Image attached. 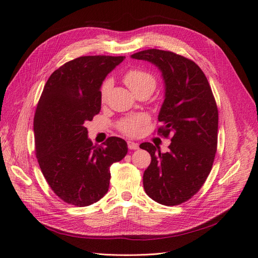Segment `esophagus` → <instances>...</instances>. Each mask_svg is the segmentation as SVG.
<instances>
[{
    "label": "esophagus",
    "instance_id": "1",
    "mask_svg": "<svg viewBox=\"0 0 258 258\" xmlns=\"http://www.w3.org/2000/svg\"><path fill=\"white\" fill-rule=\"evenodd\" d=\"M127 144H128L129 150L136 151V150H138V148H139V144H138V143H135V142H132V141H128Z\"/></svg>",
    "mask_w": 258,
    "mask_h": 258
}]
</instances>
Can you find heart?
Here are the masks:
<instances>
[{
	"instance_id": "heart-1",
	"label": "heart",
	"mask_w": 258,
	"mask_h": 258,
	"mask_svg": "<svg viewBox=\"0 0 258 258\" xmlns=\"http://www.w3.org/2000/svg\"><path fill=\"white\" fill-rule=\"evenodd\" d=\"M123 81L128 87L134 91L136 95L141 91H152L155 89L156 79L155 76L145 71V70L132 69L128 71L123 76ZM113 83L111 80H105L100 88V99L102 102L107 99L108 93L112 89ZM146 121V117L143 115L128 117L126 119H122L118 123V128L121 132L127 136H137L140 132V128Z\"/></svg>"
}]
</instances>
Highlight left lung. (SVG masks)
<instances>
[{"label":"left lung","mask_w":258,"mask_h":258,"mask_svg":"<svg viewBox=\"0 0 258 258\" xmlns=\"http://www.w3.org/2000/svg\"><path fill=\"white\" fill-rule=\"evenodd\" d=\"M131 58L151 62L161 72L165 100L158 134L172 136L167 153L148 142L140 145L152 157L143 174L145 192L160 205H181L198 192L212 169L218 128L212 89L194 61L172 51L147 49Z\"/></svg>","instance_id":"1"}]
</instances>
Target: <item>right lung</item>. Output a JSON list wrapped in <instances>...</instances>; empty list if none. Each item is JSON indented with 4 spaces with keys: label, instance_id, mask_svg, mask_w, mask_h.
Returning a JSON list of instances; mask_svg holds the SVG:
<instances>
[{
    "label": "right lung",
    "instance_id": "add662e5",
    "mask_svg": "<svg viewBox=\"0 0 258 258\" xmlns=\"http://www.w3.org/2000/svg\"><path fill=\"white\" fill-rule=\"evenodd\" d=\"M124 57L84 56L56 70L45 84L34 115L35 152L50 188L69 205L87 207L110 186V167L127 155L124 140L93 146L86 121L101 110L100 88Z\"/></svg>",
    "mask_w": 258,
    "mask_h": 258
}]
</instances>
